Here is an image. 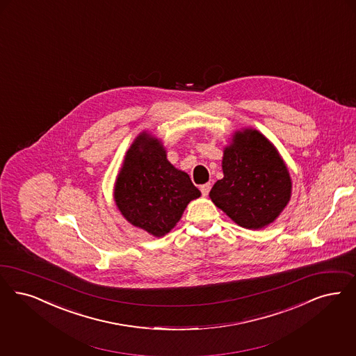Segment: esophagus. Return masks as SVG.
<instances>
[{
  "mask_svg": "<svg viewBox=\"0 0 356 356\" xmlns=\"http://www.w3.org/2000/svg\"><path fill=\"white\" fill-rule=\"evenodd\" d=\"M200 191H201V195H202V196H208V193H209V191H211V184L208 183V184L200 185Z\"/></svg>",
  "mask_w": 356,
  "mask_h": 356,
  "instance_id": "34e87169",
  "label": "esophagus"
}]
</instances>
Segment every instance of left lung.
<instances>
[{"instance_id":"1","label":"left lung","mask_w":356,"mask_h":356,"mask_svg":"<svg viewBox=\"0 0 356 356\" xmlns=\"http://www.w3.org/2000/svg\"><path fill=\"white\" fill-rule=\"evenodd\" d=\"M222 171L209 196L242 228L269 225L290 200L291 180L284 160L256 129L243 131L225 148Z\"/></svg>"}]
</instances>
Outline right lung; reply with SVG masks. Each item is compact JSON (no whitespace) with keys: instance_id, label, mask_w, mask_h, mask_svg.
<instances>
[{"instance_id":"add662e5","label":"right lung","mask_w":356,"mask_h":356,"mask_svg":"<svg viewBox=\"0 0 356 356\" xmlns=\"http://www.w3.org/2000/svg\"><path fill=\"white\" fill-rule=\"evenodd\" d=\"M189 176L167 160L160 143L147 134L128 149L115 184V202L128 221L161 237L180 220L188 202L200 197Z\"/></svg>"}]
</instances>
